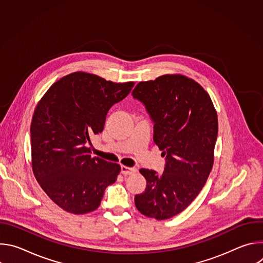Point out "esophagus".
Returning a JSON list of instances; mask_svg holds the SVG:
<instances>
[{
	"mask_svg": "<svg viewBox=\"0 0 263 263\" xmlns=\"http://www.w3.org/2000/svg\"><path fill=\"white\" fill-rule=\"evenodd\" d=\"M121 172H122L123 175H132V174H135L137 172V170L135 167H128V166L122 165L121 166Z\"/></svg>",
	"mask_w": 263,
	"mask_h": 263,
	"instance_id": "1",
	"label": "esophagus"
}]
</instances>
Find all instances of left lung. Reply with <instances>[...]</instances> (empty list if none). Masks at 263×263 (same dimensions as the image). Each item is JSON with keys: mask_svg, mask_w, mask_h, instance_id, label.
Returning a JSON list of instances; mask_svg holds the SVG:
<instances>
[{"mask_svg": "<svg viewBox=\"0 0 263 263\" xmlns=\"http://www.w3.org/2000/svg\"><path fill=\"white\" fill-rule=\"evenodd\" d=\"M154 123V142L165 156L163 173L140 168L146 180L134 198L140 213L166 219L183 211L199 195L213 165L217 115L209 95L182 74L139 82L132 91Z\"/></svg>", "mask_w": 263, "mask_h": 263, "instance_id": "left-lung-1", "label": "left lung"}]
</instances>
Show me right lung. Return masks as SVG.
Masks as SVG:
<instances>
[{
    "label": "right lung",
    "mask_w": 263,
    "mask_h": 263,
    "mask_svg": "<svg viewBox=\"0 0 263 263\" xmlns=\"http://www.w3.org/2000/svg\"><path fill=\"white\" fill-rule=\"evenodd\" d=\"M133 86L134 82L114 83L77 71L54 83L37 104L30 128L32 170L63 210H96L106 187L117 181L121 166L92 157L87 144L90 136L103 131L109 109Z\"/></svg>",
    "instance_id": "obj_1"
}]
</instances>
